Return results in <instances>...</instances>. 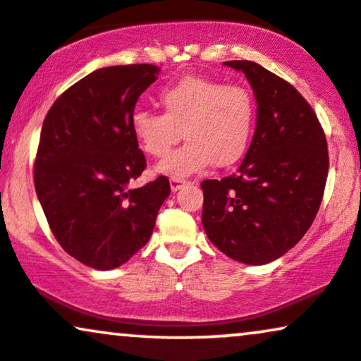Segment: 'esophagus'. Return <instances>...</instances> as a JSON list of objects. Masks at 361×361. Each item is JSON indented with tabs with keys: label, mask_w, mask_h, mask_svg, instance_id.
Masks as SVG:
<instances>
[{
	"label": "esophagus",
	"mask_w": 361,
	"mask_h": 361,
	"mask_svg": "<svg viewBox=\"0 0 361 361\" xmlns=\"http://www.w3.org/2000/svg\"><path fill=\"white\" fill-rule=\"evenodd\" d=\"M185 185L184 179H177V177H172L171 179V190L172 192H177V190L182 189Z\"/></svg>",
	"instance_id": "esophagus-1"
}]
</instances>
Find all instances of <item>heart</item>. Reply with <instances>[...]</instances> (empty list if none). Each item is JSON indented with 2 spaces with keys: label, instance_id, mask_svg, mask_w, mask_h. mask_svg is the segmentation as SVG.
<instances>
[{
  "label": "heart",
  "instance_id": "obj_1",
  "mask_svg": "<svg viewBox=\"0 0 361 361\" xmlns=\"http://www.w3.org/2000/svg\"><path fill=\"white\" fill-rule=\"evenodd\" d=\"M164 114L133 109L130 128L140 148L164 159L179 143L188 142L157 167L165 176H194L209 165L230 167L245 155L255 126V99L245 86L218 79L188 75L165 86L159 94Z\"/></svg>",
  "mask_w": 361,
  "mask_h": 361
}]
</instances>
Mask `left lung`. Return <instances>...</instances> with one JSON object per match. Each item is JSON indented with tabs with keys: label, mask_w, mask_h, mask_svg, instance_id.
Segmentation results:
<instances>
[{
	"label": "left lung",
	"mask_w": 361,
	"mask_h": 361,
	"mask_svg": "<svg viewBox=\"0 0 361 361\" xmlns=\"http://www.w3.org/2000/svg\"><path fill=\"white\" fill-rule=\"evenodd\" d=\"M241 71L257 99V126L233 176L202 180V228L224 255L248 265L277 260L299 243L323 201L329 157L319 120L287 80L252 61Z\"/></svg>",
	"instance_id": "1"
}]
</instances>
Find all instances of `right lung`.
<instances>
[{
  "mask_svg": "<svg viewBox=\"0 0 361 361\" xmlns=\"http://www.w3.org/2000/svg\"><path fill=\"white\" fill-rule=\"evenodd\" d=\"M159 72L152 63L91 72L57 97L42 126L37 197L61 247L91 269H116L145 247L171 194L164 176L130 188L147 167L130 116Z\"/></svg>",
  "mask_w": 361,
  "mask_h": 361,
  "instance_id": "obj_1",
  "label": "right lung"
}]
</instances>
